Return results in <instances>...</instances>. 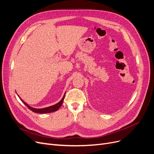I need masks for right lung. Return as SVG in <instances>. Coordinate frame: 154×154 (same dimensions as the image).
Returning <instances> with one entry per match:
<instances>
[{
    "instance_id": "1",
    "label": "right lung",
    "mask_w": 154,
    "mask_h": 154,
    "mask_svg": "<svg viewBox=\"0 0 154 154\" xmlns=\"http://www.w3.org/2000/svg\"><path fill=\"white\" fill-rule=\"evenodd\" d=\"M65 95H66V92H65V94H64V95L62 99H61L60 101H59L57 103L55 104V105H54V106H50V107H45V108H42V109H36V108H33L32 107L29 106L28 103H26L25 102L23 101L21 99V97L19 95H18V97H20V100L23 102V103L24 104H25V105L27 106V107L29 110H32V111H33V112H35V113L44 114V113H51V112H55V111H56V110H57L60 108V107L62 106V104L63 103V100H64V97H65Z\"/></svg>"
}]
</instances>
